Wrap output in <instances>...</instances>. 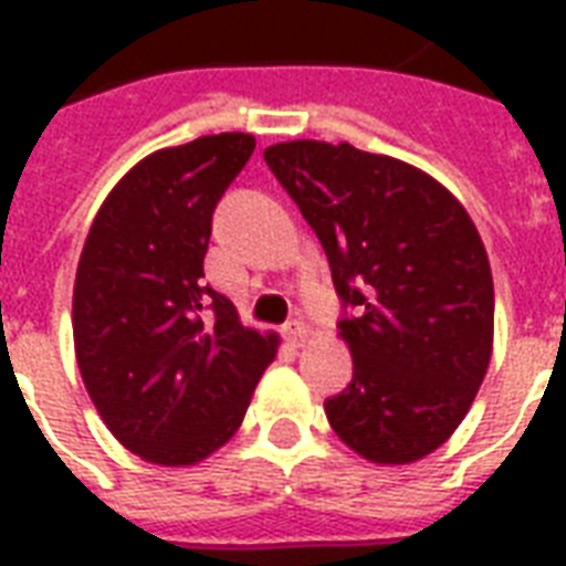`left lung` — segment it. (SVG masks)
Instances as JSON below:
<instances>
[{
  "label": "left lung",
  "mask_w": 566,
  "mask_h": 566,
  "mask_svg": "<svg viewBox=\"0 0 566 566\" xmlns=\"http://www.w3.org/2000/svg\"><path fill=\"white\" fill-rule=\"evenodd\" d=\"M252 153L243 132L153 153L84 240L75 361L102 422L149 464L190 467L226 447L282 344L205 284L213 208Z\"/></svg>",
  "instance_id": "left-lung-1"
}]
</instances>
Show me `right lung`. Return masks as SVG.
Here are the masks:
<instances>
[{
	"mask_svg": "<svg viewBox=\"0 0 566 566\" xmlns=\"http://www.w3.org/2000/svg\"><path fill=\"white\" fill-rule=\"evenodd\" d=\"M264 161L326 249L349 308L340 337L353 381L326 399L332 429L373 464L431 455L491 364L493 279L473 220L422 170L349 144L287 140Z\"/></svg>",
	"mask_w": 566,
	"mask_h": 566,
	"instance_id": "add662e5",
	"label": "right lung"
}]
</instances>
